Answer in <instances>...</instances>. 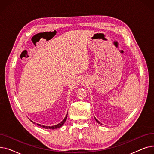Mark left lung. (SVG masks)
Returning a JSON list of instances; mask_svg holds the SVG:
<instances>
[{"label":"left lung","mask_w":154,"mask_h":154,"mask_svg":"<svg viewBox=\"0 0 154 154\" xmlns=\"http://www.w3.org/2000/svg\"><path fill=\"white\" fill-rule=\"evenodd\" d=\"M95 120H96V121H97V122H98V123H99V124H100V122H99V121H98V120H97V119H95Z\"/></svg>","instance_id":"obj_1"}]
</instances>
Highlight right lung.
<instances>
[{"label": "right lung", "instance_id": "right-lung-1", "mask_svg": "<svg viewBox=\"0 0 154 154\" xmlns=\"http://www.w3.org/2000/svg\"><path fill=\"white\" fill-rule=\"evenodd\" d=\"M67 116H66V117L64 118V119L62 121V122H60V123H59V124H57V125H53V126H45V125H41L40 124H37V125H39V126H40L41 127H43V128H46V129H55V128H59V127H62V125L65 123V122H66V120H67ZM32 122H33V124H35V122H34L33 121H31Z\"/></svg>", "mask_w": 154, "mask_h": 154}]
</instances>
